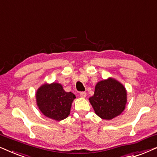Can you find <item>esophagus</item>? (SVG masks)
Returning a JSON list of instances; mask_svg holds the SVG:
<instances>
[{
    "mask_svg": "<svg viewBox=\"0 0 157 157\" xmlns=\"http://www.w3.org/2000/svg\"><path fill=\"white\" fill-rule=\"evenodd\" d=\"M79 95H80L81 98H86V96H87V93H86L85 92H81L80 93H79Z\"/></svg>",
    "mask_w": 157,
    "mask_h": 157,
    "instance_id": "34e87169",
    "label": "esophagus"
}]
</instances>
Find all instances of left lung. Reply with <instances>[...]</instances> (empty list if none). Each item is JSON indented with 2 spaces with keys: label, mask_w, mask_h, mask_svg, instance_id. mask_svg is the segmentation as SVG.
<instances>
[{
  "label": "left lung",
  "mask_w": 157,
  "mask_h": 157,
  "mask_svg": "<svg viewBox=\"0 0 157 157\" xmlns=\"http://www.w3.org/2000/svg\"><path fill=\"white\" fill-rule=\"evenodd\" d=\"M90 102L97 115L109 120L124 111L127 103V92L124 86L114 79L99 82Z\"/></svg>",
  "instance_id": "left-lung-1"
}]
</instances>
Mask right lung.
I'll return each mask as SVG.
<instances>
[{
    "label": "right lung",
    "mask_w": 157,
    "mask_h": 157,
    "mask_svg": "<svg viewBox=\"0 0 157 157\" xmlns=\"http://www.w3.org/2000/svg\"><path fill=\"white\" fill-rule=\"evenodd\" d=\"M75 95L66 92L58 83L45 84L37 90V105L44 115L52 120L60 121L67 118Z\"/></svg>",
    "instance_id": "1"
}]
</instances>
